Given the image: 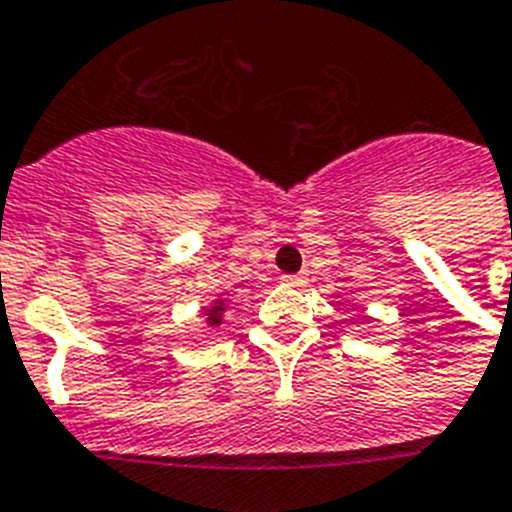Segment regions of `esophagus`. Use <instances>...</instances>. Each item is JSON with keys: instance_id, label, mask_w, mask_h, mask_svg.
Listing matches in <instances>:
<instances>
[{"instance_id": "esophagus-1", "label": "esophagus", "mask_w": 512, "mask_h": 512, "mask_svg": "<svg viewBox=\"0 0 512 512\" xmlns=\"http://www.w3.org/2000/svg\"><path fill=\"white\" fill-rule=\"evenodd\" d=\"M280 280H282V285H288V288H301V285L306 282V277L304 275H282Z\"/></svg>"}]
</instances>
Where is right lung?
Wrapping results in <instances>:
<instances>
[{"label":"right lung","instance_id":"1","mask_svg":"<svg viewBox=\"0 0 512 512\" xmlns=\"http://www.w3.org/2000/svg\"><path fill=\"white\" fill-rule=\"evenodd\" d=\"M222 312H224V301L222 298H216L214 301V306H211V309H206V322L211 327H216V325H222Z\"/></svg>","mask_w":512,"mask_h":512}]
</instances>
